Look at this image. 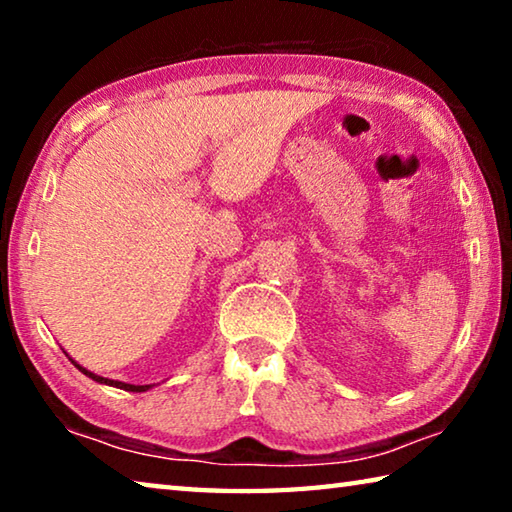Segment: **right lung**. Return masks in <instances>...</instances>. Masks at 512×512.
Masks as SVG:
<instances>
[{
    "instance_id": "obj_1",
    "label": "right lung",
    "mask_w": 512,
    "mask_h": 512,
    "mask_svg": "<svg viewBox=\"0 0 512 512\" xmlns=\"http://www.w3.org/2000/svg\"><path fill=\"white\" fill-rule=\"evenodd\" d=\"M72 363L76 368H79L83 375H88L90 379H94V381H99V384H108V386H115V388H121V391H131V393H144V391H149V384L146 386H135V384H124V381H115V379H106V377H99V375H94V372H90V370H85L83 366H79V363H76L74 359H72Z\"/></svg>"
}]
</instances>
